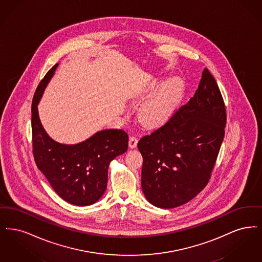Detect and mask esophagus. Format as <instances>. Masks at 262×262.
<instances>
[{"label":"esophagus","mask_w":262,"mask_h":262,"mask_svg":"<svg viewBox=\"0 0 262 262\" xmlns=\"http://www.w3.org/2000/svg\"><path fill=\"white\" fill-rule=\"evenodd\" d=\"M138 144V139L136 137L132 136L129 138V147L131 148H135Z\"/></svg>","instance_id":"esophagus-1"}]
</instances>
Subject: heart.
I'll return each mask as SVG.
<instances>
[{
    "mask_svg": "<svg viewBox=\"0 0 262 262\" xmlns=\"http://www.w3.org/2000/svg\"><path fill=\"white\" fill-rule=\"evenodd\" d=\"M160 92L146 102L140 111V120L147 128L155 129L164 125L175 113L183 95L181 80L172 79L166 84L160 83L151 93Z\"/></svg>",
    "mask_w": 262,
    "mask_h": 262,
    "instance_id": "heart-1",
    "label": "heart"
}]
</instances>
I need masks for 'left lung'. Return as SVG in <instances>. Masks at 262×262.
Instances as JSON below:
<instances>
[{
	"instance_id": "8db88e82",
	"label": "left lung",
	"mask_w": 262,
	"mask_h": 262,
	"mask_svg": "<svg viewBox=\"0 0 262 262\" xmlns=\"http://www.w3.org/2000/svg\"><path fill=\"white\" fill-rule=\"evenodd\" d=\"M226 110L216 81L205 69L193 98L138 143L143 157L142 189L151 205L188 203L210 179L223 142Z\"/></svg>"
}]
</instances>
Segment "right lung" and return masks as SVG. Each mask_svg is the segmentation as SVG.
Returning <instances> with one entry per match:
<instances>
[{
	"label": "right lung",
	"mask_w": 262,
	"mask_h": 262,
	"mask_svg": "<svg viewBox=\"0 0 262 262\" xmlns=\"http://www.w3.org/2000/svg\"><path fill=\"white\" fill-rule=\"evenodd\" d=\"M57 66L40 82L32 101L35 162L62 200L71 205H93L105 192L111 161L127 150L128 135L120 129H105L76 145L60 144L49 136L39 118L38 103Z\"/></svg>",
	"instance_id": "right-lung-1"
}]
</instances>
